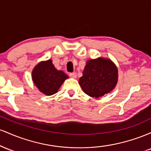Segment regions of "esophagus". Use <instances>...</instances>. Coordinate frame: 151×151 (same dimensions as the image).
I'll list each match as a JSON object with an SVG mask.
<instances>
[{
	"mask_svg": "<svg viewBox=\"0 0 151 151\" xmlns=\"http://www.w3.org/2000/svg\"><path fill=\"white\" fill-rule=\"evenodd\" d=\"M69 75H70V77H72V78L77 77V74H76L75 72H72V73H70L69 74Z\"/></svg>",
	"mask_w": 151,
	"mask_h": 151,
	"instance_id": "1",
	"label": "esophagus"
}]
</instances>
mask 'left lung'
<instances>
[{
  "mask_svg": "<svg viewBox=\"0 0 151 151\" xmlns=\"http://www.w3.org/2000/svg\"><path fill=\"white\" fill-rule=\"evenodd\" d=\"M118 80V70L108 59L98 58L86 62L79 83L81 89L91 97L104 96L114 89Z\"/></svg>",
  "mask_w": 151,
  "mask_h": 151,
  "instance_id": "left-lung-1",
  "label": "left lung"
}]
</instances>
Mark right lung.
I'll return each instance as SVG.
<instances>
[{
  "label": "right lung",
  "instance_id": "right-lung-1",
  "mask_svg": "<svg viewBox=\"0 0 151 151\" xmlns=\"http://www.w3.org/2000/svg\"><path fill=\"white\" fill-rule=\"evenodd\" d=\"M32 77L38 89L50 96L58 92L59 88L68 76L61 70H57L52 60H49L40 62L35 67Z\"/></svg>",
  "mask_w": 151,
  "mask_h": 151
}]
</instances>
